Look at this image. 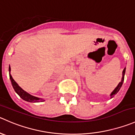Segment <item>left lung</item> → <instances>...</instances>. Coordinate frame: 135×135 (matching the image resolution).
Wrapping results in <instances>:
<instances>
[{"mask_svg":"<svg viewBox=\"0 0 135 135\" xmlns=\"http://www.w3.org/2000/svg\"><path fill=\"white\" fill-rule=\"evenodd\" d=\"M125 70H126V68H125V69H123V74H122V78H121V82H119V83L118 84V85L117 86V87L115 88L114 89V90H113V91L112 92V94H110V96H111V98H112L113 97L115 96V94H117V92H118L119 91L120 88H121V86H122L123 83V81H124V76H125Z\"/></svg>","mask_w":135,"mask_h":135,"instance_id":"1","label":"left lung"}]
</instances>
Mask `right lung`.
Here are the masks:
<instances>
[{
    "instance_id": "obj_1",
    "label": "right lung",
    "mask_w": 135,
    "mask_h": 135,
    "mask_svg": "<svg viewBox=\"0 0 135 135\" xmlns=\"http://www.w3.org/2000/svg\"><path fill=\"white\" fill-rule=\"evenodd\" d=\"M10 66H9V75H10V79L11 80L12 85L13 88H14V90H15L16 92L19 95V96L22 99H23V100L26 101V102H44L45 99H43V98H37V97L33 96V95H31L29 93L26 92V91L23 90L21 87H20L18 86V84L15 82L14 79H13L12 76L10 74Z\"/></svg>"
}]
</instances>
